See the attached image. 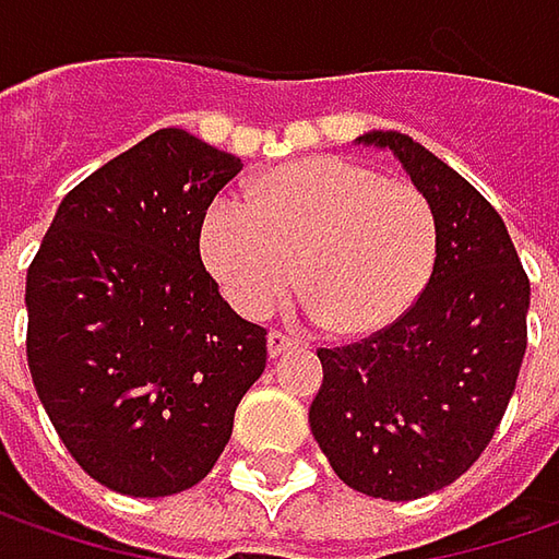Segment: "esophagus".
<instances>
[{
  "instance_id": "1",
  "label": "esophagus",
  "mask_w": 559,
  "mask_h": 559,
  "mask_svg": "<svg viewBox=\"0 0 559 559\" xmlns=\"http://www.w3.org/2000/svg\"><path fill=\"white\" fill-rule=\"evenodd\" d=\"M289 348H295V338H292V335H286L283 330H270V335H267L270 357L286 355Z\"/></svg>"
}]
</instances>
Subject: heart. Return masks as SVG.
<instances>
[{"mask_svg": "<svg viewBox=\"0 0 559 559\" xmlns=\"http://www.w3.org/2000/svg\"><path fill=\"white\" fill-rule=\"evenodd\" d=\"M202 254L246 317L295 286L301 308L335 333H376L414 308L439 261V217L426 192L345 158L289 164L251 195L214 199Z\"/></svg>", "mask_w": 559, "mask_h": 559, "instance_id": "heart-1", "label": "heart"}]
</instances>
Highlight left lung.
<instances>
[{
	"label": "left lung",
	"instance_id": "left-lung-1",
	"mask_svg": "<svg viewBox=\"0 0 559 559\" xmlns=\"http://www.w3.org/2000/svg\"><path fill=\"white\" fill-rule=\"evenodd\" d=\"M392 148L439 217V261L414 308L352 345L320 348L311 432L335 476L382 501L432 495L479 461L526 355L528 276L501 214L404 133Z\"/></svg>",
	"mask_w": 559,
	"mask_h": 559
}]
</instances>
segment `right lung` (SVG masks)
<instances>
[{
  "mask_svg": "<svg viewBox=\"0 0 559 559\" xmlns=\"http://www.w3.org/2000/svg\"><path fill=\"white\" fill-rule=\"evenodd\" d=\"M242 162L167 127L58 204L27 270V364L96 483L164 498L202 483L267 367V330L221 298L199 239Z\"/></svg>",
  "mask_w": 559,
  "mask_h": 559,
  "instance_id": "right-lung-1",
  "label": "right lung"
}]
</instances>
